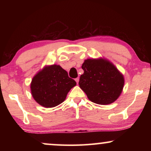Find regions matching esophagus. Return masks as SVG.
Returning a JSON list of instances; mask_svg holds the SVG:
<instances>
[{
  "mask_svg": "<svg viewBox=\"0 0 151 151\" xmlns=\"http://www.w3.org/2000/svg\"><path fill=\"white\" fill-rule=\"evenodd\" d=\"M79 78H76L75 79V80H76V82H77V84H78V82H79Z\"/></svg>",
  "mask_w": 151,
  "mask_h": 151,
  "instance_id": "obj_1",
  "label": "esophagus"
}]
</instances>
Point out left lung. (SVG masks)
Here are the masks:
<instances>
[{
  "label": "left lung",
  "instance_id": "left-lung-1",
  "mask_svg": "<svg viewBox=\"0 0 151 151\" xmlns=\"http://www.w3.org/2000/svg\"><path fill=\"white\" fill-rule=\"evenodd\" d=\"M79 86L88 100L98 104L114 102L120 96L124 85L122 73L104 58H88L82 65Z\"/></svg>",
  "mask_w": 151,
  "mask_h": 151
}]
</instances>
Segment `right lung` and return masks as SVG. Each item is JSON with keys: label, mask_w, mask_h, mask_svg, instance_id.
Wrapping results in <instances>:
<instances>
[{"label": "right lung", "mask_w": 151, "mask_h": 151, "mask_svg": "<svg viewBox=\"0 0 151 151\" xmlns=\"http://www.w3.org/2000/svg\"><path fill=\"white\" fill-rule=\"evenodd\" d=\"M76 85L67 72L58 65H46L34 76L30 84L35 101L45 108H52L63 102L67 93Z\"/></svg>", "instance_id": "add662e5"}]
</instances>
